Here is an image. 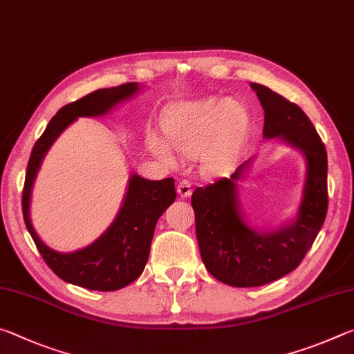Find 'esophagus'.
<instances>
[{"mask_svg": "<svg viewBox=\"0 0 354 354\" xmlns=\"http://www.w3.org/2000/svg\"><path fill=\"white\" fill-rule=\"evenodd\" d=\"M178 195L181 198H187V196L192 195V184L187 179H183V181L178 183Z\"/></svg>", "mask_w": 354, "mask_h": 354, "instance_id": "esophagus-1", "label": "esophagus"}]
</instances>
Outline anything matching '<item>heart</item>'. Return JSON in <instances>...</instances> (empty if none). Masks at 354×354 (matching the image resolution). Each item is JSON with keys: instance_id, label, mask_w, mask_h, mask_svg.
<instances>
[{"instance_id": "obj_1", "label": "heart", "mask_w": 354, "mask_h": 354, "mask_svg": "<svg viewBox=\"0 0 354 354\" xmlns=\"http://www.w3.org/2000/svg\"><path fill=\"white\" fill-rule=\"evenodd\" d=\"M164 128L179 151H201L203 169L218 173L241 149L250 129V117L247 109L236 101L212 97L173 106L165 113ZM149 147L164 162H176V156L164 137L151 134Z\"/></svg>"}]
</instances>
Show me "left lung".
<instances>
[{
	"mask_svg": "<svg viewBox=\"0 0 354 354\" xmlns=\"http://www.w3.org/2000/svg\"><path fill=\"white\" fill-rule=\"evenodd\" d=\"M263 109V137L297 148L306 160V179L295 218L261 231L243 217L237 183L253 158L230 178H220L192 195L196 239L207 272L234 287H257L295 270L313 247L328 211L326 148L301 107L251 82Z\"/></svg>",
	"mask_w": 354,
	"mask_h": 354,
	"instance_id": "8db88e82",
	"label": "left lung"
}]
</instances>
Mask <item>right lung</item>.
Returning <instances> with one entry per match:
<instances>
[{
	"label": "right lung",
	"instance_id": "obj_1",
	"mask_svg": "<svg viewBox=\"0 0 354 354\" xmlns=\"http://www.w3.org/2000/svg\"><path fill=\"white\" fill-rule=\"evenodd\" d=\"M139 91V84L128 82L111 88H100L75 103L61 107L35 142L28 162L21 206L29 234L48 267L59 278L88 290H118L140 277L147 266L156 223L176 198L175 179L149 181L133 173L122 207L111 226L97 241L73 253L53 250L37 236L29 214L32 185L48 149L65 128H68L77 117L104 115Z\"/></svg>",
	"mask_w": 354,
	"mask_h": 354
}]
</instances>
